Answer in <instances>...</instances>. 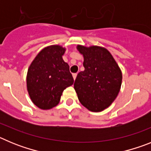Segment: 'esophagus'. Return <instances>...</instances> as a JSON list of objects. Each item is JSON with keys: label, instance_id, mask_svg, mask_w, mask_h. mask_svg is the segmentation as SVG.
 I'll use <instances>...</instances> for the list:
<instances>
[{"label": "esophagus", "instance_id": "esophagus-1", "mask_svg": "<svg viewBox=\"0 0 151 151\" xmlns=\"http://www.w3.org/2000/svg\"><path fill=\"white\" fill-rule=\"evenodd\" d=\"M76 76H77V73H73V79L76 80Z\"/></svg>", "mask_w": 151, "mask_h": 151}]
</instances>
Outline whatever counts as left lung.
<instances>
[{
    "mask_svg": "<svg viewBox=\"0 0 151 151\" xmlns=\"http://www.w3.org/2000/svg\"><path fill=\"white\" fill-rule=\"evenodd\" d=\"M76 48L83 56L85 67L74 83L78 101L90 111H103L115 101L120 91L122 71L104 47L78 45Z\"/></svg>",
    "mask_w": 151,
    "mask_h": 151,
    "instance_id": "obj_1",
    "label": "left lung"
}]
</instances>
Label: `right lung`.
Here are the masks:
<instances>
[{"label": "right lung", "mask_w": 151, "mask_h": 151, "mask_svg": "<svg viewBox=\"0 0 151 151\" xmlns=\"http://www.w3.org/2000/svg\"><path fill=\"white\" fill-rule=\"evenodd\" d=\"M66 48L59 45L45 47L28 69L26 86L31 101L39 109L57 106L65 89L74 82L69 66L63 59Z\"/></svg>", "instance_id": "1"}]
</instances>
